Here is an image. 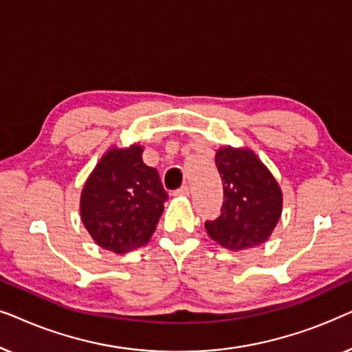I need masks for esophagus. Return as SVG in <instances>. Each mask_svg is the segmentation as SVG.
<instances>
[{
  "mask_svg": "<svg viewBox=\"0 0 352 352\" xmlns=\"http://www.w3.org/2000/svg\"><path fill=\"white\" fill-rule=\"evenodd\" d=\"M189 192H190L189 186H182L177 190H175V195L176 197H187V195H189Z\"/></svg>",
  "mask_w": 352,
  "mask_h": 352,
  "instance_id": "esophagus-1",
  "label": "esophagus"
}]
</instances>
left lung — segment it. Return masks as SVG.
Masks as SVG:
<instances>
[{"label": "left lung", "instance_id": "1", "mask_svg": "<svg viewBox=\"0 0 352 352\" xmlns=\"http://www.w3.org/2000/svg\"><path fill=\"white\" fill-rule=\"evenodd\" d=\"M224 189L221 216L205 223L221 247L240 252L259 247L271 237L280 219L282 189L250 148L221 147L214 157Z\"/></svg>", "mask_w": 352, "mask_h": 352}]
</instances>
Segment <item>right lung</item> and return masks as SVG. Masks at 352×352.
I'll return each instance as SVG.
<instances>
[{
    "label": "right lung",
    "mask_w": 352,
    "mask_h": 352,
    "mask_svg": "<svg viewBox=\"0 0 352 352\" xmlns=\"http://www.w3.org/2000/svg\"><path fill=\"white\" fill-rule=\"evenodd\" d=\"M144 147H112L100 157L80 197L81 223L99 247L123 254L146 245L155 232L168 195Z\"/></svg>",
    "instance_id": "right-lung-1"
}]
</instances>
